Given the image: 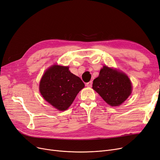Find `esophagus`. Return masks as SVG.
<instances>
[{"label":"esophagus","instance_id":"1","mask_svg":"<svg viewBox=\"0 0 160 160\" xmlns=\"http://www.w3.org/2000/svg\"><path fill=\"white\" fill-rule=\"evenodd\" d=\"M92 85V81H89L88 82H87V84H86L87 87H91Z\"/></svg>","mask_w":160,"mask_h":160}]
</instances>
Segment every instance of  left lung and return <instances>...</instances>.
I'll list each match as a JSON object with an SVG mask.
<instances>
[{"label": "left lung", "mask_w": 160, "mask_h": 160, "mask_svg": "<svg viewBox=\"0 0 160 160\" xmlns=\"http://www.w3.org/2000/svg\"><path fill=\"white\" fill-rule=\"evenodd\" d=\"M92 88L106 103L118 106L131 94L132 85L125 73L104 66L98 78L93 81Z\"/></svg>", "instance_id": "1"}]
</instances>
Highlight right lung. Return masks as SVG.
<instances>
[{"mask_svg":"<svg viewBox=\"0 0 160 160\" xmlns=\"http://www.w3.org/2000/svg\"><path fill=\"white\" fill-rule=\"evenodd\" d=\"M84 87V82L70 72L68 66L53 65L42 75L39 91L49 104L59 111H64Z\"/></svg>","mask_w":160,"mask_h":160,"instance_id":"1","label":"right lung"}]
</instances>
